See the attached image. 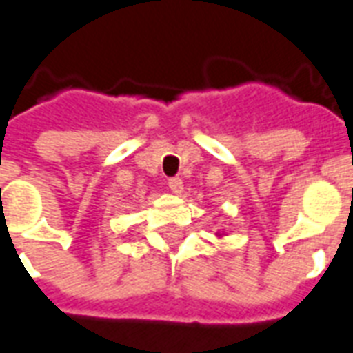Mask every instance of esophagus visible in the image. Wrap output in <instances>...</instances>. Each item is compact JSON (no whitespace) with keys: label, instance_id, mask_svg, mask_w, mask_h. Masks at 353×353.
Instances as JSON below:
<instances>
[{"label":"esophagus","instance_id":"1","mask_svg":"<svg viewBox=\"0 0 353 353\" xmlns=\"http://www.w3.org/2000/svg\"><path fill=\"white\" fill-rule=\"evenodd\" d=\"M168 185H169V190L173 191V193H182V190H184V182H182L179 176H173V179H169Z\"/></svg>","mask_w":353,"mask_h":353}]
</instances>
